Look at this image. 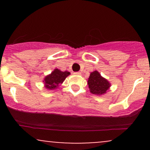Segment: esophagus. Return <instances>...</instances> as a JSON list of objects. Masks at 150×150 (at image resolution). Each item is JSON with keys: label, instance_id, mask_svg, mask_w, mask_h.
I'll return each mask as SVG.
<instances>
[{"label": "esophagus", "instance_id": "34e87169", "mask_svg": "<svg viewBox=\"0 0 150 150\" xmlns=\"http://www.w3.org/2000/svg\"><path fill=\"white\" fill-rule=\"evenodd\" d=\"M74 75H81V73H80V72H75V73H74Z\"/></svg>", "mask_w": 150, "mask_h": 150}]
</instances>
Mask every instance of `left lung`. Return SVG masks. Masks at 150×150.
I'll list each match as a JSON object with an SVG mask.
<instances>
[{"instance_id":"obj_1","label":"left lung","mask_w":150,"mask_h":150,"mask_svg":"<svg viewBox=\"0 0 150 150\" xmlns=\"http://www.w3.org/2000/svg\"><path fill=\"white\" fill-rule=\"evenodd\" d=\"M87 84L90 89V92L97 95L105 94L110 87L109 82L101 77L97 70L90 74Z\"/></svg>"}]
</instances>
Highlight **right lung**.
<instances>
[{
  "label": "right lung",
  "mask_w": 150,
  "mask_h": 150,
  "mask_svg": "<svg viewBox=\"0 0 150 150\" xmlns=\"http://www.w3.org/2000/svg\"><path fill=\"white\" fill-rule=\"evenodd\" d=\"M70 75L68 71L62 72L58 69H55L51 74L44 78V82L45 83L46 88L49 89H54L58 87L59 84L63 83L67 77Z\"/></svg>",
  "instance_id": "right-lung-1"
}]
</instances>
